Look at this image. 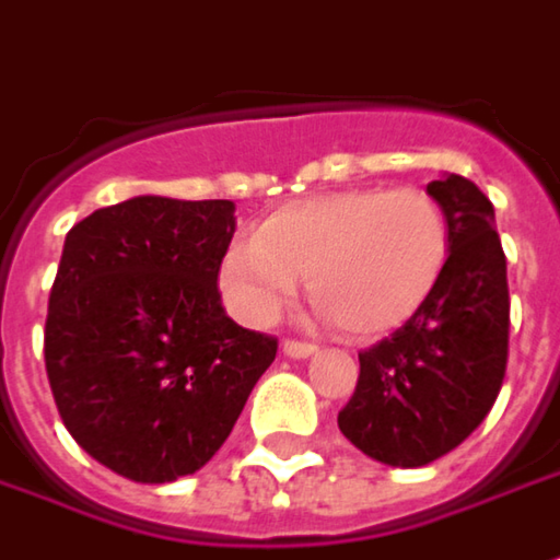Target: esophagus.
<instances>
[{"mask_svg":"<svg viewBox=\"0 0 560 560\" xmlns=\"http://www.w3.org/2000/svg\"><path fill=\"white\" fill-rule=\"evenodd\" d=\"M281 350H284V357H291V359H306V357H313V353H316L318 347H316V343H306V340L288 338V340H284V343H281Z\"/></svg>","mask_w":560,"mask_h":560,"instance_id":"1","label":"esophagus"}]
</instances>
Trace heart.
Returning <instances> with one entry per match:
<instances>
[{
  "label": "heart",
  "mask_w": 560,
  "mask_h": 560,
  "mask_svg": "<svg viewBox=\"0 0 560 560\" xmlns=\"http://www.w3.org/2000/svg\"><path fill=\"white\" fill-rule=\"evenodd\" d=\"M453 232L443 207L415 188H343L272 210L225 250L222 298L250 325H266L298 294L350 338L402 328L446 272Z\"/></svg>",
  "instance_id": "b5f03b06"
}]
</instances>
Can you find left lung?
<instances>
[{
  "instance_id": "1",
  "label": "left lung",
  "mask_w": 560,
  "mask_h": 560,
  "mask_svg": "<svg viewBox=\"0 0 560 560\" xmlns=\"http://www.w3.org/2000/svg\"><path fill=\"white\" fill-rule=\"evenodd\" d=\"M453 232L431 300L390 338L359 353L340 434L375 462L421 468L471 436L509 365V276L490 198L465 176L428 185Z\"/></svg>"
}]
</instances>
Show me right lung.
I'll return each mask as SVG.
<instances>
[{"label": "right lung", "instance_id": "right-lung-1", "mask_svg": "<svg viewBox=\"0 0 560 560\" xmlns=\"http://www.w3.org/2000/svg\"><path fill=\"white\" fill-rule=\"evenodd\" d=\"M232 235V201L139 195L65 238L43 347L51 396L70 436L136 483L203 468L279 353L222 310Z\"/></svg>", "mask_w": 560, "mask_h": 560}]
</instances>
